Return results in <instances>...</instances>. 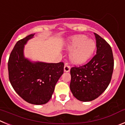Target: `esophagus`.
<instances>
[{
	"mask_svg": "<svg viewBox=\"0 0 125 125\" xmlns=\"http://www.w3.org/2000/svg\"><path fill=\"white\" fill-rule=\"evenodd\" d=\"M70 71V66L68 65V64H65L64 66V72H69Z\"/></svg>",
	"mask_w": 125,
	"mask_h": 125,
	"instance_id": "esophagus-1",
	"label": "esophagus"
}]
</instances>
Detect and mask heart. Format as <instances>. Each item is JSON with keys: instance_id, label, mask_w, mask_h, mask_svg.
<instances>
[{"instance_id": "1", "label": "heart", "mask_w": 125, "mask_h": 125, "mask_svg": "<svg viewBox=\"0 0 125 125\" xmlns=\"http://www.w3.org/2000/svg\"><path fill=\"white\" fill-rule=\"evenodd\" d=\"M96 47L95 41L87 39L84 35L73 36L67 45V49L72 51L70 58L73 63L81 65L90 59Z\"/></svg>"}]
</instances>
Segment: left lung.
Returning <instances> with one entry per match:
<instances>
[{
    "instance_id": "obj_1",
    "label": "left lung",
    "mask_w": 125,
    "mask_h": 125,
    "mask_svg": "<svg viewBox=\"0 0 125 125\" xmlns=\"http://www.w3.org/2000/svg\"><path fill=\"white\" fill-rule=\"evenodd\" d=\"M96 55L87 64L70 70V87L73 96L83 102L93 101L101 95L110 84L114 61L110 45L94 33Z\"/></svg>"
}]
</instances>
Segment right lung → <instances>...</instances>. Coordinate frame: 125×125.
Listing matches in <instances>:
<instances>
[{
	"instance_id": "obj_1",
	"label": "right lung",
	"mask_w": 125,
	"mask_h": 125,
	"mask_svg": "<svg viewBox=\"0 0 125 125\" xmlns=\"http://www.w3.org/2000/svg\"><path fill=\"white\" fill-rule=\"evenodd\" d=\"M34 34L16 43L9 57L8 70L13 88L23 99L32 104L42 105L51 99L56 83L63 73L64 63L31 62L25 58L24 45Z\"/></svg>"
}]
</instances>
